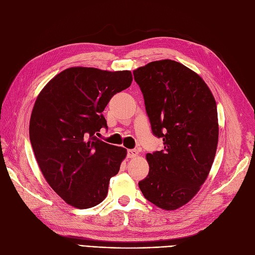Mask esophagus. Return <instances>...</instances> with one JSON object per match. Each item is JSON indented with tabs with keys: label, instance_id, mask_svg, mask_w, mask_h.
I'll return each instance as SVG.
<instances>
[{
	"label": "esophagus",
	"instance_id": "esophagus-1",
	"mask_svg": "<svg viewBox=\"0 0 255 255\" xmlns=\"http://www.w3.org/2000/svg\"><path fill=\"white\" fill-rule=\"evenodd\" d=\"M137 156H138V151L137 150H135V149L128 150V157L134 158V157H137Z\"/></svg>",
	"mask_w": 255,
	"mask_h": 255
}]
</instances>
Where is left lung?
I'll return each instance as SVG.
<instances>
[{
    "mask_svg": "<svg viewBox=\"0 0 255 255\" xmlns=\"http://www.w3.org/2000/svg\"><path fill=\"white\" fill-rule=\"evenodd\" d=\"M153 135L163 150L146 154L149 174L138 183L143 197L163 210L186 204L200 189L218 144V116L210 88L177 61L164 59L133 71Z\"/></svg>",
    "mask_w": 255,
    "mask_h": 255,
    "instance_id": "obj_1",
    "label": "left lung"
}]
</instances>
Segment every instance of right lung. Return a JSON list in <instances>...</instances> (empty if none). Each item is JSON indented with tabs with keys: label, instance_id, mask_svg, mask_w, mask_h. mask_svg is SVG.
Masks as SVG:
<instances>
[{
	"label": "right lung",
	"instance_id": "obj_1",
	"mask_svg": "<svg viewBox=\"0 0 255 255\" xmlns=\"http://www.w3.org/2000/svg\"><path fill=\"white\" fill-rule=\"evenodd\" d=\"M130 71L69 68L41 90L29 121V139L52 189L78 208L101 203L127 150L97 138L107 128L103 111L132 84Z\"/></svg>",
	"mask_w": 255,
	"mask_h": 255
}]
</instances>
